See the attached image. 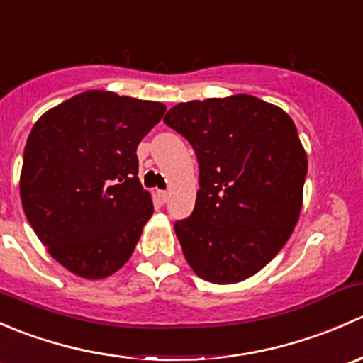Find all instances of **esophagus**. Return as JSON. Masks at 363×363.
<instances>
[{
    "mask_svg": "<svg viewBox=\"0 0 363 363\" xmlns=\"http://www.w3.org/2000/svg\"><path fill=\"white\" fill-rule=\"evenodd\" d=\"M158 196H160L161 202H167L168 196H170V195H168V191H158Z\"/></svg>",
    "mask_w": 363,
    "mask_h": 363,
    "instance_id": "esophagus-1",
    "label": "esophagus"
}]
</instances>
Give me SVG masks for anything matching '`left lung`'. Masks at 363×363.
Wrapping results in <instances>:
<instances>
[{
  "label": "left lung",
  "mask_w": 363,
  "mask_h": 363,
  "mask_svg": "<svg viewBox=\"0 0 363 363\" xmlns=\"http://www.w3.org/2000/svg\"><path fill=\"white\" fill-rule=\"evenodd\" d=\"M164 124L195 149L200 189L175 235L196 276L240 283L290 239L307 175L295 123L283 108L233 94L172 107Z\"/></svg>",
  "instance_id": "1"
}]
</instances>
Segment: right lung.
<instances>
[{
  "label": "right lung",
  "instance_id": "obj_1",
  "mask_svg": "<svg viewBox=\"0 0 363 363\" xmlns=\"http://www.w3.org/2000/svg\"><path fill=\"white\" fill-rule=\"evenodd\" d=\"M164 111L160 101L93 89L33 126L19 186L24 214L69 272L104 279L130 259L155 211L138 181L137 147Z\"/></svg>",
  "mask_w": 363,
  "mask_h": 363
}]
</instances>
